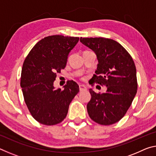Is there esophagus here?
<instances>
[{"instance_id": "1", "label": "esophagus", "mask_w": 156, "mask_h": 156, "mask_svg": "<svg viewBox=\"0 0 156 156\" xmlns=\"http://www.w3.org/2000/svg\"><path fill=\"white\" fill-rule=\"evenodd\" d=\"M79 89H80V91L87 90V87L84 85V84H80V85H79Z\"/></svg>"}]
</instances>
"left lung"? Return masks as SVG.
<instances>
[{"mask_svg":"<svg viewBox=\"0 0 156 156\" xmlns=\"http://www.w3.org/2000/svg\"><path fill=\"white\" fill-rule=\"evenodd\" d=\"M80 41L94 51L98 61L92 83L107 88L102 94L89 89V115L100 125H112L124 117L137 93L135 64L127 51L112 39L80 38Z\"/></svg>","mask_w":156,"mask_h":156,"instance_id":"1","label":"left lung"}]
</instances>
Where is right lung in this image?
Segmentation results:
<instances>
[{
    "instance_id": "1",
    "label": "right lung",
    "mask_w": 156,
    "mask_h": 156,
    "mask_svg": "<svg viewBox=\"0 0 156 156\" xmlns=\"http://www.w3.org/2000/svg\"><path fill=\"white\" fill-rule=\"evenodd\" d=\"M78 37L47 36L38 42L23 63L20 86L31 115L38 122L54 125L67 116L69 106L79 92V86L67 81L63 89H55L56 73L67 64L69 52Z\"/></svg>"
}]
</instances>
